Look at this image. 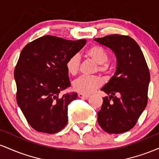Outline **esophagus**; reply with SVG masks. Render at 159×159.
<instances>
[{"mask_svg": "<svg viewBox=\"0 0 159 159\" xmlns=\"http://www.w3.org/2000/svg\"><path fill=\"white\" fill-rule=\"evenodd\" d=\"M78 96H79L80 98H87L90 96V95L89 94H84V93H78Z\"/></svg>", "mask_w": 159, "mask_h": 159, "instance_id": "obj_1", "label": "esophagus"}]
</instances>
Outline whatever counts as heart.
<instances>
[{
  "mask_svg": "<svg viewBox=\"0 0 159 159\" xmlns=\"http://www.w3.org/2000/svg\"><path fill=\"white\" fill-rule=\"evenodd\" d=\"M86 57L97 63V70L103 74L108 73L111 71V66L107 63L108 54L105 48L99 45H94L87 48L84 52ZM80 65V59L78 54H73L69 57L66 61V68L67 72L71 75H75L78 72ZM102 81L98 76L82 75L75 80L73 88L78 93H90L96 88L102 85Z\"/></svg>",
  "mask_w": 159,
  "mask_h": 159,
  "instance_id": "b5f03b06",
  "label": "heart"
}]
</instances>
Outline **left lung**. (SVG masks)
<instances>
[{"instance_id":"8db88e82","label":"left lung","mask_w":159,"mask_h":159,"mask_svg":"<svg viewBox=\"0 0 159 159\" xmlns=\"http://www.w3.org/2000/svg\"><path fill=\"white\" fill-rule=\"evenodd\" d=\"M94 40L110 48L117 60L115 75L101 90L109 97L103 98L98 123L110 134L125 132L135 125L147 105L148 66L140 46L130 36L113 34Z\"/></svg>"}]
</instances>
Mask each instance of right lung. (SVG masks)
I'll return each instance as SVG.
<instances>
[{
  "instance_id": "right-lung-1",
  "label": "right lung",
  "mask_w": 159,
  "mask_h": 159,
  "mask_svg": "<svg viewBox=\"0 0 159 159\" xmlns=\"http://www.w3.org/2000/svg\"><path fill=\"white\" fill-rule=\"evenodd\" d=\"M87 40H67L47 35L30 42L20 54L14 70L16 100L33 129L54 134L68 122V105L78 94L60 93L70 86L66 61Z\"/></svg>"
}]
</instances>
